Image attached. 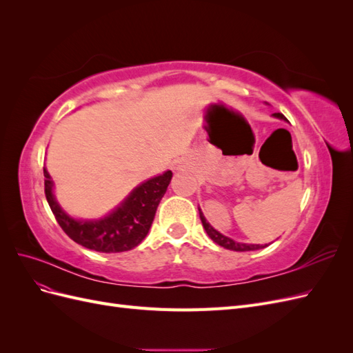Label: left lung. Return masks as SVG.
<instances>
[{
  "label": "left lung",
  "mask_w": 353,
  "mask_h": 353,
  "mask_svg": "<svg viewBox=\"0 0 353 353\" xmlns=\"http://www.w3.org/2000/svg\"><path fill=\"white\" fill-rule=\"evenodd\" d=\"M274 116L280 117V119H285L284 114H281V113H274ZM199 215H200V219H201V223H203V228L206 230L208 236L216 244H219L221 248H225V249L234 250V252H249V250H259V249H263V248H266V245H268V244H265V245L263 244H245V243L234 241V240H231L225 236H222V234L218 232L215 228H212V225L206 221L205 215H203L200 209H199Z\"/></svg>",
  "instance_id": "8db88e82"
}]
</instances>
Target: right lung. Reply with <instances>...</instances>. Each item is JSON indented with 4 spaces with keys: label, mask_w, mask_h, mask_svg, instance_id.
Returning a JSON list of instances; mask_svg holds the SVG:
<instances>
[{
    "label": "right lung",
    "mask_w": 353,
    "mask_h": 353,
    "mask_svg": "<svg viewBox=\"0 0 353 353\" xmlns=\"http://www.w3.org/2000/svg\"><path fill=\"white\" fill-rule=\"evenodd\" d=\"M44 176L46 197L61 230L83 248L103 253H117L134 249L145 239L172 172L168 170L163 175L138 185L119 208L100 221H77L68 216L52 196V181L46 168Z\"/></svg>",
    "instance_id": "obj_1"
}]
</instances>
